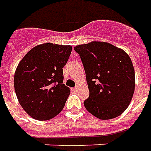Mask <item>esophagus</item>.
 Instances as JSON below:
<instances>
[{
	"mask_svg": "<svg viewBox=\"0 0 151 151\" xmlns=\"http://www.w3.org/2000/svg\"><path fill=\"white\" fill-rule=\"evenodd\" d=\"M73 90H74V91H77V90H78V87L73 88Z\"/></svg>",
	"mask_w": 151,
	"mask_h": 151,
	"instance_id": "esophagus-1",
	"label": "esophagus"
}]
</instances>
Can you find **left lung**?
Here are the masks:
<instances>
[{
	"mask_svg": "<svg viewBox=\"0 0 151 151\" xmlns=\"http://www.w3.org/2000/svg\"><path fill=\"white\" fill-rule=\"evenodd\" d=\"M74 50L80 54L89 89L84 101L86 110L100 119L118 117L129 106L135 88V71L128 53L101 41Z\"/></svg>",
	"mask_w": 151,
	"mask_h": 151,
	"instance_id": "1",
	"label": "left lung"
}]
</instances>
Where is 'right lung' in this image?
I'll return each mask as SVG.
<instances>
[{"label":"right lung","instance_id":"obj_1","mask_svg":"<svg viewBox=\"0 0 151 151\" xmlns=\"http://www.w3.org/2000/svg\"><path fill=\"white\" fill-rule=\"evenodd\" d=\"M71 53L70 45L45 43L34 47L16 68L14 84L19 104L37 120L58 115L70 95L63 84V68Z\"/></svg>","mask_w":151,"mask_h":151}]
</instances>
